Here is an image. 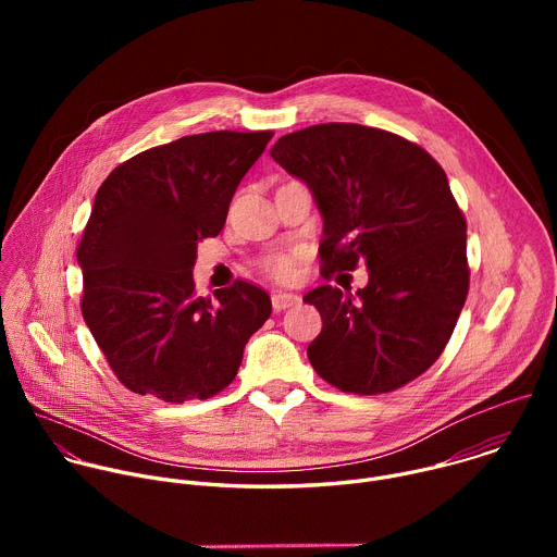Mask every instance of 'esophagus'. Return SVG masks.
I'll use <instances>...</instances> for the list:
<instances>
[{
    "mask_svg": "<svg viewBox=\"0 0 557 557\" xmlns=\"http://www.w3.org/2000/svg\"><path fill=\"white\" fill-rule=\"evenodd\" d=\"M299 301V297L297 295H293V293H273V297H271V304H273V310L275 312H280V310H284V308H290V306H295Z\"/></svg>",
    "mask_w": 557,
    "mask_h": 557,
    "instance_id": "34e87169",
    "label": "esophagus"
}]
</instances>
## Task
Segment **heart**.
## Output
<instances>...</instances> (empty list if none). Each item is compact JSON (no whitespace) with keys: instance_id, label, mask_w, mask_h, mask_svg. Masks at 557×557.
I'll return each instance as SVG.
<instances>
[{"instance_id":"obj_1","label":"heart","mask_w":557,"mask_h":557,"mask_svg":"<svg viewBox=\"0 0 557 557\" xmlns=\"http://www.w3.org/2000/svg\"><path fill=\"white\" fill-rule=\"evenodd\" d=\"M264 269L277 277V280H290L295 275V260L290 256H284V253H275V256H269L264 260Z\"/></svg>"}]
</instances>
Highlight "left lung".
<instances>
[{
    "label": "left lung",
    "instance_id": "left-lung-1",
    "mask_svg": "<svg viewBox=\"0 0 557 557\" xmlns=\"http://www.w3.org/2000/svg\"><path fill=\"white\" fill-rule=\"evenodd\" d=\"M271 156L306 183L324 218V275L368 269L355 295L331 284L304 295L324 322L308 346L314 372L355 394L392 392L423 374L469 288L467 224L443 168L417 143L357 123L286 134Z\"/></svg>",
    "mask_w": 557,
    "mask_h": 557
}]
</instances>
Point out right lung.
Masks as SVG:
<instances>
[{"mask_svg": "<svg viewBox=\"0 0 557 557\" xmlns=\"http://www.w3.org/2000/svg\"><path fill=\"white\" fill-rule=\"evenodd\" d=\"M273 132H207L121 163L99 187L76 249L84 320L119 381L168 404L209 399L271 314L237 280L198 297L196 249L222 231L231 198Z\"/></svg>", "mask_w": 557, "mask_h": 557, "instance_id": "add662e5", "label": "right lung"}]
</instances>
